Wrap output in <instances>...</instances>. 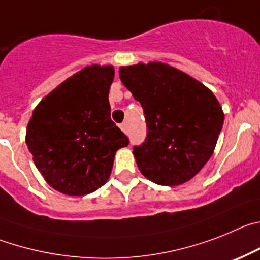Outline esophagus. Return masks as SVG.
<instances>
[{
    "label": "esophagus",
    "mask_w": 260,
    "mask_h": 260,
    "mask_svg": "<svg viewBox=\"0 0 260 260\" xmlns=\"http://www.w3.org/2000/svg\"><path fill=\"white\" fill-rule=\"evenodd\" d=\"M120 129L123 131V132H124V133H127V131H128L127 123H121V124H120Z\"/></svg>",
    "instance_id": "1"
}]
</instances>
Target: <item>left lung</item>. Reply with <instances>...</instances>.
Segmentation results:
<instances>
[{"label":"left lung","mask_w":260,"mask_h":260,"mask_svg":"<svg viewBox=\"0 0 260 260\" xmlns=\"http://www.w3.org/2000/svg\"><path fill=\"white\" fill-rule=\"evenodd\" d=\"M119 76L146 119V140L133 149L141 174L165 186L193 179L211 158L223 127V109L214 93L162 62L121 66Z\"/></svg>","instance_id":"obj_1"}]
</instances>
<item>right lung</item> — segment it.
Segmentation results:
<instances>
[{
  "label": "right lung",
  "instance_id": "add662e5",
  "mask_svg": "<svg viewBox=\"0 0 260 260\" xmlns=\"http://www.w3.org/2000/svg\"><path fill=\"white\" fill-rule=\"evenodd\" d=\"M111 64H90L40 101L28 121L25 144L45 181L67 196L105 185L115 153L128 139L110 118Z\"/></svg>",
  "mask_w": 260,
  "mask_h": 260
}]
</instances>
